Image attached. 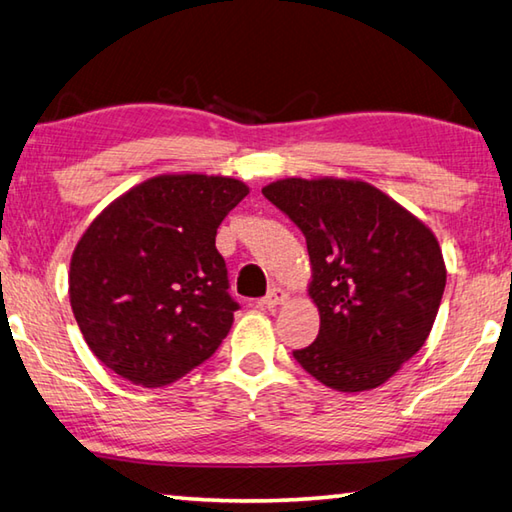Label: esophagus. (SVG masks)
<instances>
[{
	"mask_svg": "<svg viewBox=\"0 0 512 512\" xmlns=\"http://www.w3.org/2000/svg\"><path fill=\"white\" fill-rule=\"evenodd\" d=\"M287 300H289V293L287 291L280 289V287H273L271 291L266 293V298L259 300V305L271 309V307H277V305H284V302H287Z\"/></svg>",
	"mask_w": 512,
	"mask_h": 512,
	"instance_id": "34e87169",
	"label": "esophagus"
}]
</instances>
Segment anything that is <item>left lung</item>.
Segmentation results:
<instances>
[{
  "label": "left lung",
  "mask_w": 512,
  "mask_h": 512,
  "mask_svg": "<svg viewBox=\"0 0 512 512\" xmlns=\"http://www.w3.org/2000/svg\"><path fill=\"white\" fill-rule=\"evenodd\" d=\"M262 194L307 239L318 339L293 357L334 391L386 384L418 352L447 268L433 232L381 189L352 178H284Z\"/></svg>",
  "instance_id": "left-lung-1"
}]
</instances>
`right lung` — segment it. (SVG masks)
<instances>
[{
  "label": "right lung",
  "instance_id": "1",
  "mask_svg": "<svg viewBox=\"0 0 512 512\" xmlns=\"http://www.w3.org/2000/svg\"><path fill=\"white\" fill-rule=\"evenodd\" d=\"M248 192L228 176L162 173L88 225L69 262V302L94 357L144 388L212 357L239 309L216 228Z\"/></svg>",
  "mask_w": 512,
  "mask_h": 512
}]
</instances>
